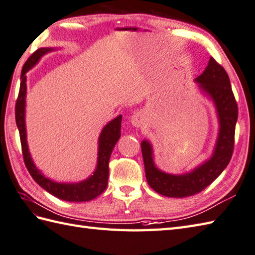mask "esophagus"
Returning <instances> with one entry per match:
<instances>
[{
	"label": "esophagus",
	"mask_w": 255,
	"mask_h": 255,
	"mask_svg": "<svg viewBox=\"0 0 255 255\" xmlns=\"http://www.w3.org/2000/svg\"><path fill=\"white\" fill-rule=\"evenodd\" d=\"M131 123L135 128H140L145 123V116L142 112H136L131 117Z\"/></svg>",
	"instance_id": "34e87169"
}]
</instances>
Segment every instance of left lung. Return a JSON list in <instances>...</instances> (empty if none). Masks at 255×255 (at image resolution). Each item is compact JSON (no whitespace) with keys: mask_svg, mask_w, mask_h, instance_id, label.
Returning <instances> with one entry per match:
<instances>
[{"mask_svg":"<svg viewBox=\"0 0 255 255\" xmlns=\"http://www.w3.org/2000/svg\"><path fill=\"white\" fill-rule=\"evenodd\" d=\"M200 92L212 100L218 118V134L211 157L189 172L180 174L160 170L154 161V149L149 140L140 143L146 179L157 193L168 197L192 196L211 184L228 166L234 151L235 128L238 120V106L231 89L229 76L213 58L206 69L196 77Z\"/></svg>","mask_w":255,"mask_h":255,"instance_id":"8db88e82","label":"left lung"}]
</instances>
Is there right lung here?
Here are the masks:
<instances>
[{
    "label": "right lung",
    "instance_id": "add662e5",
    "mask_svg": "<svg viewBox=\"0 0 255 255\" xmlns=\"http://www.w3.org/2000/svg\"><path fill=\"white\" fill-rule=\"evenodd\" d=\"M54 48H40L33 53L26 63L22 66L20 75V88L18 98L16 101L15 107V119L16 124L19 131L22 156L32 179L41 186L42 189L49 192L50 194L54 195L60 200L67 202H88L94 200L95 197L99 196L106 190L108 185L109 177V159L113 147L121 136V121L122 116H118L110 122H108L101 129V133L98 138V154H97V166L95 171L90 174L87 179L78 181V182H56L44 177L43 173L36 167L31 155L29 152L27 144V131L25 122L26 113V94H27V76L26 73L35 66L44 54L54 51Z\"/></svg>",
    "mask_w": 255,
    "mask_h": 255
}]
</instances>
